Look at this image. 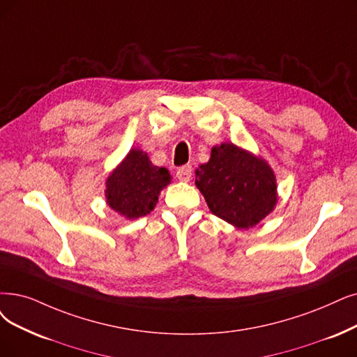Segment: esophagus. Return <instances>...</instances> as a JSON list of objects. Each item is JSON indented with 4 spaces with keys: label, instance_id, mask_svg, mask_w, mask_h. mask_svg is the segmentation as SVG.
Listing matches in <instances>:
<instances>
[{
    "label": "esophagus",
    "instance_id": "obj_1",
    "mask_svg": "<svg viewBox=\"0 0 357 357\" xmlns=\"http://www.w3.org/2000/svg\"><path fill=\"white\" fill-rule=\"evenodd\" d=\"M176 176H177V178L180 181H189L192 178V165H183V167H180L177 169Z\"/></svg>",
    "mask_w": 357,
    "mask_h": 357
}]
</instances>
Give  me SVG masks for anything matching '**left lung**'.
Listing matches in <instances>:
<instances>
[{"instance_id": "8db88e82", "label": "left lung", "mask_w": 357, "mask_h": 357, "mask_svg": "<svg viewBox=\"0 0 357 357\" xmlns=\"http://www.w3.org/2000/svg\"><path fill=\"white\" fill-rule=\"evenodd\" d=\"M196 186L213 215L237 228L256 225L277 204L273 169L233 144L212 148L211 160L196 169Z\"/></svg>"}]
</instances>
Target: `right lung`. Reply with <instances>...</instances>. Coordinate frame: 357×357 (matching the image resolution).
<instances>
[{"label": "right lung", "instance_id": "add662e5", "mask_svg": "<svg viewBox=\"0 0 357 357\" xmlns=\"http://www.w3.org/2000/svg\"><path fill=\"white\" fill-rule=\"evenodd\" d=\"M169 180L167 168L153 165L140 149H132L107 180V202L129 220L144 217L155 208Z\"/></svg>", "mask_w": 357, "mask_h": 357}]
</instances>
